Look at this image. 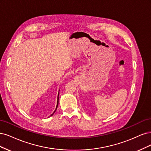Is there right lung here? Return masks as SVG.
<instances>
[{"label": "right lung", "instance_id": "1", "mask_svg": "<svg viewBox=\"0 0 151 151\" xmlns=\"http://www.w3.org/2000/svg\"><path fill=\"white\" fill-rule=\"evenodd\" d=\"M58 100H59V93H58V100H57V105H56V109H55V110L54 112H53V113H52L50 116H52L53 114H55V112L56 111V109H57V108H58V102H59V101H58Z\"/></svg>", "mask_w": 151, "mask_h": 151}]
</instances>
